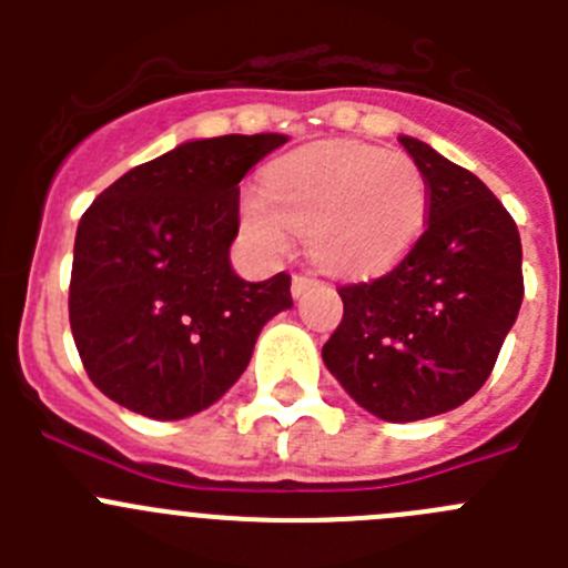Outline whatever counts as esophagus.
<instances>
[{"mask_svg": "<svg viewBox=\"0 0 568 568\" xmlns=\"http://www.w3.org/2000/svg\"><path fill=\"white\" fill-rule=\"evenodd\" d=\"M313 281L315 278L310 273H295L293 275V295H295V298H298V295L304 293L307 287H313Z\"/></svg>", "mask_w": 568, "mask_h": 568, "instance_id": "obj_1", "label": "esophagus"}]
</instances>
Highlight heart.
<instances>
[{
  "instance_id": "1",
  "label": "heart",
  "mask_w": 568,
  "mask_h": 568,
  "mask_svg": "<svg viewBox=\"0 0 568 568\" xmlns=\"http://www.w3.org/2000/svg\"><path fill=\"white\" fill-rule=\"evenodd\" d=\"M429 213V187L413 155L358 142H329L284 155L267 193H250L241 224L267 253L307 230L310 255L335 273H369L413 247Z\"/></svg>"
}]
</instances>
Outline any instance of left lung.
Listing matches in <instances>:
<instances>
[{"label": "left lung", "mask_w": 568, "mask_h": 568, "mask_svg": "<svg viewBox=\"0 0 568 568\" xmlns=\"http://www.w3.org/2000/svg\"><path fill=\"white\" fill-rule=\"evenodd\" d=\"M400 144L429 187L426 227L389 273L341 284L344 318L321 349L355 404L393 424L478 393L524 301L518 224L498 195L429 144Z\"/></svg>", "instance_id": "8db88e82"}]
</instances>
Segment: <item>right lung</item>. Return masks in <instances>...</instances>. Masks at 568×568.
<instances>
[{
	"label": "right lung",
	"instance_id": "obj_1",
	"mask_svg": "<svg viewBox=\"0 0 568 568\" xmlns=\"http://www.w3.org/2000/svg\"><path fill=\"white\" fill-rule=\"evenodd\" d=\"M284 142H187L128 170L84 210L70 329L110 400L155 420L202 413L247 369L261 327L293 307L287 273L250 284L230 267L239 182Z\"/></svg>",
	"mask_w": 568,
	"mask_h": 568
}]
</instances>
